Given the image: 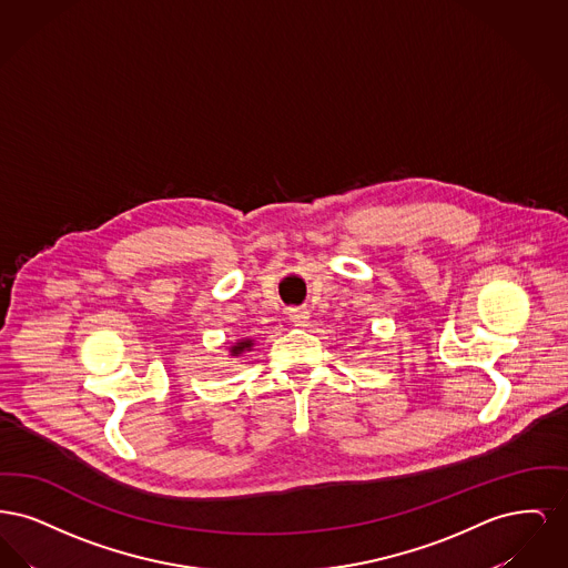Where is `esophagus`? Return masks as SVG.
I'll list each match as a JSON object with an SVG mask.
<instances>
[{"label":"esophagus","mask_w":568,"mask_h":568,"mask_svg":"<svg viewBox=\"0 0 568 568\" xmlns=\"http://www.w3.org/2000/svg\"><path fill=\"white\" fill-rule=\"evenodd\" d=\"M290 320H292L297 327H304V325H308L311 313H308L304 306H296V308H290Z\"/></svg>","instance_id":"1"}]
</instances>
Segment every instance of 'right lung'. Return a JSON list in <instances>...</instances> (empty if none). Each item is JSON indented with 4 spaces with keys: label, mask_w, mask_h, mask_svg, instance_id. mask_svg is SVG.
<instances>
[{
    "label": "right lung",
    "mask_w": 568,
    "mask_h": 568,
    "mask_svg": "<svg viewBox=\"0 0 568 568\" xmlns=\"http://www.w3.org/2000/svg\"><path fill=\"white\" fill-rule=\"evenodd\" d=\"M251 345H253L251 341H243V343H236V345L232 347V353H234V355H239V353H243L244 349L248 352V347H251Z\"/></svg>",
    "instance_id": "obj_1"
}]
</instances>
